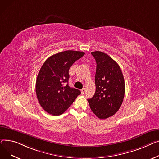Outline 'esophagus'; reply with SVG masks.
Returning <instances> with one entry per match:
<instances>
[{
  "instance_id": "obj_1",
  "label": "esophagus",
  "mask_w": 159,
  "mask_h": 159,
  "mask_svg": "<svg viewBox=\"0 0 159 159\" xmlns=\"http://www.w3.org/2000/svg\"><path fill=\"white\" fill-rule=\"evenodd\" d=\"M85 89H81V94H84V93H85Z\"/></svg>"
}]
</instances>
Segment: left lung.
I'll return each instance as SVG.
<instances>
[{
	"mask_svg": "<svg viewBox=\"0 0 159 159\" xmlns=\"http://www.w3.org/2000/svg\"><path fill=\"white\" fill-rule=\"evenodd\" d=\"M96 61V92L88 101L91 110L98 118L105 119L114 115L124 99L125 84L119 65L107 54L91 52Z\"/></svg>",
	"mask_w": 159,
	"mask_h": 159,
	"instance_id": "left-lung-1",
	"label": "left lung"
}]
</instances>
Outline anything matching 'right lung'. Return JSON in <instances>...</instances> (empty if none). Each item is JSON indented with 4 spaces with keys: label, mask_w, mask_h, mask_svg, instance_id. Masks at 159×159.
Here are the masks:
<instances>
[{
    "label": "right lung",
    "mask_w": 159,
    "mask_h": 159,
    "mask_svg": "<svg viewBox=\"0 0 159 159\" xmlns=\"http://www.w3.org/2000/svg\"><path fill=\"white\" fill-rule=\"evenodd\" d=\"M84 54L81 51H65L43 63L36 78V94L40 105L49 114H62L81 94L78 89L69 86V70Z\"/></svg>",
    "instance_id": "obj_1"
}]
</instances>
